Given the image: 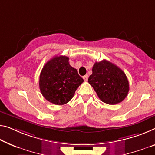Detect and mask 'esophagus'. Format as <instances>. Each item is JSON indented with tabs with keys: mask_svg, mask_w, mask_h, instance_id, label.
Segmentation results:
<instances>
[{
	"mask_svg": "<svg viewBox=\"0 0 155 155\" xmlns=\"http://www.w3.org/2000/svg\"><path fill=\"white\" fill-rule=\"evenodd\" d=\"M88 78H89L88 75H85L84 76H83V79H84V80L86 81V82H87V81L88 80Z\"/></svg>",
	"mask_w": 155,
	"mask_h": 155,
	"instance_id": "esophagus-1",
	"label": "esophagus"
}]
</instances>
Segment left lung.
<instances>
[{
    "label": "left lung",
    "mask_w": 155,
    "mask_h": 155,
    "mask_svg": "<svg viewBox=\"0 0 155 155\" xmlns=\"http://www.w3.org/2000/svg\"><path fill=\"white\" fill-rule=\"evenodd\" d=\"M88 82L104 103L116 104L122 102L129 92V82L120 68L105 59L96 62Z\"/></svg>",
    "instance_id": "8db88e82"
}]
</instances>
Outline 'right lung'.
Masks as SVG:
<instances>
[{"label":"right lung","mask_w":155,"mask_h":155,"mask_svg":"<svg viewBox=\"0 0 155 155\" xmlns=\"http://www.w3.org/2000/svg\"><path fill=\"white\" fill-rule=\"evenodd\" d=\"M66 56H56L45 64L39 77L41 94L57 105L69 102L84 80L68 62Z\"/></svg>","instance_id":"add662e5"}]
</instances>
